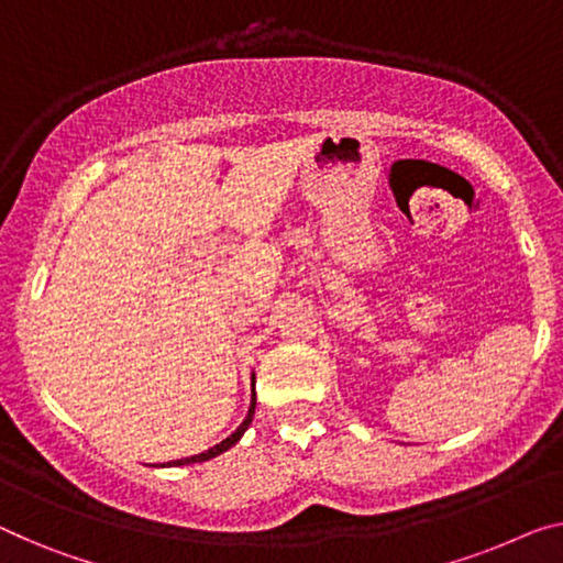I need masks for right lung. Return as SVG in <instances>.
<instances>
[{
  "mask_svg": "<svg viewBox=\"0 0 563 563\" xmlns=\"http://www.w3.org/2000/svg\"><path fill=\"white\" fill-rule=\"evenodd\" d=\"M253 415H255V394H253V405H250V412H247V417H245V422H242L238 430H234L228 440H222L220 444H214L212 450H207V452H199V455H191V457H184V460H174V463H169V465H189V463H205V460H212V457H217V455H222L224 450H230L234 442H238L240 438H242V432L247 430L250 427V422H253Z\"/></svg>",
  "mask_w": 563,
  "mask_h": 563,
  "instance_id": "right-lung-1",
  "label": "right lung"
}]
</instances>
